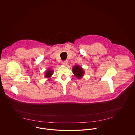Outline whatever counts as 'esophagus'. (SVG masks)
Wrapping results in <instances>:
<instances>
[{
  "mask_svg": "<svg viewBox=\"0 0 135 135\" xmlns=\"http://www.w3.org/2000/svg\"><path fill=\"white\" fill-rule=\"evenodd\" d=\"M62 64L63 65H64V66H67V65H68V61H65L62 62Z\"/></svg>",
  "mask_w": 135,
  "mask_h": 135,
  "instance_id": "1",
  "label": "esophagus"
}]
</instances>
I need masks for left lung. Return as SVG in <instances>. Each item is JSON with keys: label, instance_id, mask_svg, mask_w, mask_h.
Masks as SVG:
<instances>
[{"label": "left lung", "instance_id": "left-lung-1", "mask_svg": "<svg viewBox=\"0 0 135 135\" xmlns=\"http://www.w3.org/2000/svg\"><path fill=\"white\" fill-rule=\"evenodd\" d=\"M72 72L75 77L78 78V79H81L82 77H83L84 74H85V71L83 70V69L79 65H74L72 68Z\"/></svg>", "mask_w": 135, "mask_h": 135}]
</instances>
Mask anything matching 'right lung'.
<instances>
[{"label": "right lung", "mask_w": 135, "mask_h": 135, "mask_svg": "<svg viewBox=\"0 0 135 135\" xmlns=\"http://www.w3.org/2000/svg\"><path fill=\"white\" fill-rule=\"evenodd\" d=\"M54 73V70L52 69H48L46 70V71L45 72V77L46 78H48L49 79L48 80H50V79L51 78V76Z\"/></svg>", "instance_id": "add662e5"}]
</instances>
